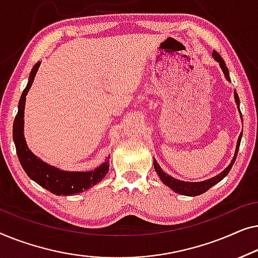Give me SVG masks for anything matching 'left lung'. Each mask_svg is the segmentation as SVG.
Listing matches in <instances>:
<instances>
[{"mask_svg":"<svg viewBox=\"0 0 258 258\" xmlns=\"http://www.w3.org/2000/svg\"><path fill=\"white\" fill-rule=\"evenodd\" d=\"M213 56H214V58H215V60H217L220 63V67H221V69H222V71H223L224 76H226L227 81H230L229 74H228V69L226 67V63H224V60L222 59V57H221L216 51H213ZM235 101H236L237 105H239V98L237 96L236 91H235ZM241 139H242V133L239 134V137H238L237 145H236V151H235V157H234L233 160H231L230 165L228 166L222 173L219 174V175H216L215 177H212V179H209V180L201 181V182H186V181L176 180L170 175H168V174H166L164 170L161 169V167L159 166V164L157 161H155V159H154L153 164H154L155 172H157L158 175L160 176L162 182L167 184V186H168L169 188H172V189L174 191H176V193L182 194V195H187V197H197V195H201L203 193H206V191L208 190L209 188H212L214 184L220 182V181L222 180L223 177L230 172L231 167H233L235 160H236V155L238 153V148H239V144H241Z\"/></svg>","mask_w":258,"mask_h":258,"instance_id":"left-lung-1","label":"left lung"}]
</instances>
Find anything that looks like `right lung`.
Wrapping results in <instances>:
<instances>
[{
    "instance_id": "right-lung-1",
    "label": "right lung",
    "mask_w": 258,
    "mask_h": 258,
    "mask_svg": "<svg viewBox=\"0 0 258 258\" xmlns=\"http://www.w3.org/2000/svg\"><path fill=\"white\" fill-rule=\"evenodd\" d=\"M39 65H41V61H37L32 68L27 88L24 89L21 96L19 112H17L15 120H14L13 138L14 143H15L17 157H19L21 165L29 177L51 193L56 195H74L81 193V191L89 189L93 184L103 180V177L106 175L108 168H110L107 161L97 167L96 169L90 170V172H64V170L43 162L41 159H38L31 153L27 146V143H25L23 134L25 96H27L32 83H34Z\"/></svg>"
}]
</instances>
